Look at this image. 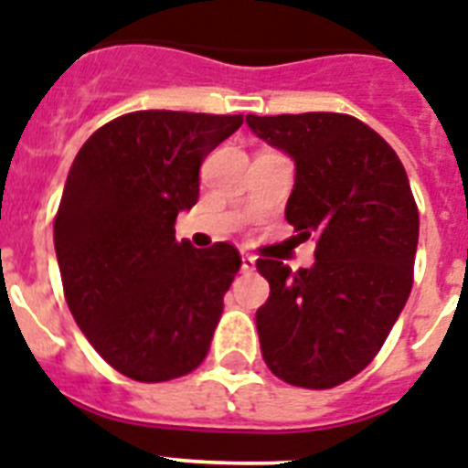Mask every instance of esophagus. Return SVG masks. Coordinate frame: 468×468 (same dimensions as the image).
I'll return each instance as SVG.
<instances>
[{
    "mask_svg": "<svg viewBox=\"0 0 468 468\" xmlns=\"http://www.w3.org/2000/svg\"><path fill=\"white\" fill-rule=\"evenodd\" d=\"M253 268H256V258L249 256V253H243V256H241V270H243V272H250Z\"/></svg>",
    "mask_w": 468,
    "mask_h": 468,
    "instance_id": "esophagus-1",
    "label": "esophagus"
}]
</instances>
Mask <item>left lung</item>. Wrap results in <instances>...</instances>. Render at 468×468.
<instances>
[{
    "instance_id": "left-lung-1",
    "label": "left lung",
    "mask_w": 468,
    "mask_h": 468,
    "mask_svg": "<svg viewBox=\"0 0 468 468\" xmlns=\"http://www.w3.org/2000/svg\"><path fill=\"white\" fill-rule=\"evenodd\" d=\"M246 123L294 160L284 215L301 239H318L311 268L258 258L270 282L256 313L262 358L289 385L335 388L373 361L411 294L419 210L409 176L388 141L349 114Z\"/></svg>"
}]
</instances>
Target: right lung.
I'll return each instance as SVG.
<instances>
[{
  "label": "right lung",
  "mask_w": 468,
  "mask_h": 468,
  "mask_svg": "<svg viewBox=\"0 0 468 468\" xmlns=\"http://www.w3.org/2000/svg\"><path fill=\"white\" fill-rule=\"evenodd\" d=\"M241 114L131 112L83 143L54 219L69 311L100 356L138 382L198 368L241 256L229 243L193 249L174 222L198 200L210 150Z\"/></svg>",
  "instance_id": "obj_1"
}]
</instances>
